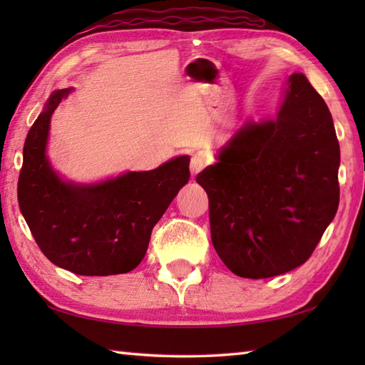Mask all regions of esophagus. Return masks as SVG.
I'll return each mask as SVG.
<instances>
[{"label": "esophagus", "mask_w": 365, "mask_h": 365, "mask_svg": "<svg viewBox=\"0 0 365 365\" xmlns=\"http://www.w3.org/2000/svg\"><path fill=\"white\" fill-rule=\"evenodd\" d=\"M205 166V161L202 157H199V155H195V157H191V163H190V169H191V174L196 175L199 174L200 170L204 169Z\"/></svg>", "instance_id": "1"}]
</instances>
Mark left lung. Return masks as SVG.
<instances>
[{
    "label": "left lung",
    "mask_w": 365,
    "mask_h": 365,
    "mask_svg": "<svg viewBox=\"0 0 365 365\" xmlns=\"http://www.w3.org/2000/svg\"><path fill=\"white\" fill-rule=\"evenodd\" d=\"M287 84L273 118L246 120L196 178L208 196L215 251L240 277L302 265L339 207L331 113L302 73Z\"/></svg>",
    "instance_id": "obj_1"
}]
</instances>
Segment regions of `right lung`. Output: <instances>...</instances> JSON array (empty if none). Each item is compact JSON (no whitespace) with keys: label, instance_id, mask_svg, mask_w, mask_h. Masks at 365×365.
Instances as JSON below:
<instances>
[{"label":"right lung","instance_id":"obj_1","mask_svg":"<svg viewBox=\"0 0 365 365\" xmlns=\"http://www.w3.org/2000/svg\"><path fill=\"white\" fill-rule=\"evenodd\" d=\"M72 91H54L28 131L19 177L20 212L56 267L81 276L128 273L144 259L155 224L188 183L190 157L96 183L64 180L51 166L46 144L51 115Z\"/></svg>","mask_w":365,"mask_h":365}]
</instances>
